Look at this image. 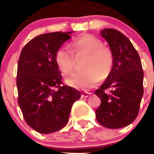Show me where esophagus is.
<instances>
[{"label":"esophagus","mask_w":154,"mask_h":154,"mask_svg":"<svg viewBox=\"0 0 154 154\" xmlns=\"http://www.w3.org/2000/svg\"><path fill=\"white\" fill-rule=\"evenodd\" d=\"M92 95L91 92H84V93L82 94V98H88L89 96H90Z\"/></svg>","instance_id":"34e87169"}]
</instances>
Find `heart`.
Returning <instances> with one entry per match:
<instances>
[{
	"label": "heart",
	"instance_id": "heart-1",
	"mask_svg": "<svg viewBox=\"0 0 154 154\" xmlns=\"http://www.w3.org/2000/svg\"><path fill=\"white\" fill-rule=\"evenodd\" d=\"M71 49L76 56L86 55L83 65L85 71L75 72L65 79L68 85L81 90H89L98 85L103 77L108 75L113 65L112 51L103 46V42L96 37L85 34L71 43ZM55 62L64 74L72 71L75 58L72 53L65 47L57 49Z\"/></svg>",
	"mask_w": 154,
	"mask_h": 154
}]
</instances>
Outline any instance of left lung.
I'll return each instance as SVG.
<instances>
[{
  "instance_id": "1",
  "label": "left lung",
  "mask_w": 154,
  "mask_h": 154,
  "mask_svg": "<svg viewBox=\"0 0 154 154\" xmlns=\"http://www.w3.org/2000/svg\"><path fill=\"white\" fill-rule=\"evenodd\" d=\"M100 35L108 42L113 65L104 83L95 94L101 99L96 110L98 123L109 129L130 125L138 115L143 95V71L138 52L127 37L112 28ZM110 89L109 94L105 90Z\"/></svg>"
}]
</instances>
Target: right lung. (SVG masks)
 <instances>
[{
    "label": "right lung",
    "mask_w": 154,
    "mask_h": 154,
    "mask_svg": "<svg viewBox=\"0 0 154 154\" xmlns=\"http://www.w3.org/2000/svg\"><path fill=\"white\" fill-rule=\"evenodd\" d=\"M72 32L38 35L23 48L19 57L16 82L19 106L26 123L40 133L63 128L73 103L81 97L79 91L61 85L62 75L55 62L57 49Z\"/></svg>",
    "instance_id": "right-lung-1"
}]
</instances>
